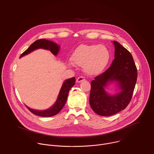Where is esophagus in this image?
Returning a JSON list of instances; mask_svg holds the SVG:
<instances>
[{
  "mask_svg": "<svg viewBox=\"0 0 154 154\" xmlns=\"http://www.w3.org/2000/svg\"><path fill=\"white\" fill-rule=\"evenodd\" d=\"M83 80H85V77H79L76 80L77 83H80V82H81Z\"/></svg>",
  "mask_w": 154,
  "mask_h": 154,
  "instance_id": "obj_1",
  "label": "esophagus"
}]
</instances>
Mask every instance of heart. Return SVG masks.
<instances>
[{
  "mask_svg": "<svg viewBox=\"0 0 154 154\" xmlns=\"http://www.w3.org/2000/svg\"><path fill=\"white\" fill-rule=\"evenodd\" d=\"M109 59V53L103 45H81L74 51L71 57V62L83 67L90 75L100 74L106 68Z\"/></svg>",
  "mask_w": 154,
  "mask_h": 154,
  "instance_id": "b5f03b06",
  "label": "heart"
}]
</instances>
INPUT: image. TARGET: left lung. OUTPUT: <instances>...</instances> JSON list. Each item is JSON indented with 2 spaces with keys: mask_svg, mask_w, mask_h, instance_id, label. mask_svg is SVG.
Masks as SVG:
<instances>
[{
  "mask_svg": "<svg viewBox=\"0 0 154 154\" xmlns=\"http://www.w3.org/2000/svg\"><path fill=\"white\" fill-rule=\"evenodd\" d=\"M115 59L110 67L91 82L90 104L99 115L109 116L124 109L131 100L137 80V69L132 55L120 44L113 41ZM110 82H116L121 91L115 95L104 88Z\"/></svg>",
  "mask_w": 154,
  "mask_h": 154,
  "instance_id": "1",
  "label": "left lung"
}]
</instances>
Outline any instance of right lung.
Masks as SVG:
<instances>
[{
	"label": "right lung",
	"mask_w": 154,
	"mask_h": 154,
	"mask_svg": "<svg viewBox=\"0 0 154 154\" xmlns=\"http://www.w3.org/2000/svg\"><path fill=\"white\" fill-rule=\"evenodd\" d=\"M38 49H44L46 50H49L54 55H57L59 52L60 46L54 42L53 41L45 39H40L35 41L33 43H32L30 46V47L20 55V57L27 55L30 54L31 52ZM75 77H72L68 80H66L61 88V90L60 91L58 98L55 103L52 106H51L49 109H45V110L39 111L32 109L26 105V106L33 114L39 116L50 117L56 115L61 111V109L65 105L68 98L69 91L71 88L75 85Z\"/></svg>",
	"instance_id": "obj_1"
}]
</instances>
